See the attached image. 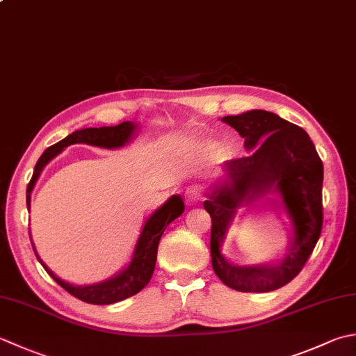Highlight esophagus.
Listing matches in <instances>:
<instances>
[{
    "instance_id": "obj_1",
    "label": "esophagus",
    "mask_w": 356,
    "mask_h": 356,
    "mask_svg": "<svg viewBox=\"0 0 356 356\" xmlns=\"http://www.w3.org/2000/svg\"><path fill=\"white\" fill-rule=\"evenodd\" d=\"M184 197H185L186 205H196V204H199L200 199H202L200 193L197 191V188H193V186L186 188Z\"/></svg>"
}]
</instances>
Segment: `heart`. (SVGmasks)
Here are the masks:
<instances>
[{
  "label": "heart",
  "mask_w": 356,
  "mask_h": 356,
  "mask_svg": "<svg viewBox=\"0 0 356 356\" xmlns=\"http://www.w3.org/2000/svg\"><path fill=\"white\" fill-rule=\"evenodd\" d=\"M207 146H208V149H211V148H213V145H211V143H207Z\"/></svg>",
  "instance_id": "obj_1"
}]
</instances>
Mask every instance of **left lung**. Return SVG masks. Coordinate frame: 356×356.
Instances as JSON below:
<instances>
[{"instance_id":"8db88e82","label":"left lung","mask_w":356,"mask_h":356,"mask_svg":"<svg viewBox=\"0 0 356 356\" xmlns=\"http://www.w3.org/2000/svg\"><path fill=\"white\" fill-rule=\"evenodd\" d=\"M245 138L248 156L225 162L228 180L214 185L204 208L211 216V262L219 280L238 291L266 293L289 284L307 262L321 236L324 168L315 145L298 124L268 111L227 115ZM277 192L294 225V238L282 260L261 266H234L220 252L237 208Z\"/></svg>"}]
</instances>
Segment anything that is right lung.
<instances>
[{"label":"right lung","instance_id":"right-lung-1","mask_svg":"<svg viewBox=\"0 0 356 356\" xmlns=\"http://www.w3.org/2000/svg\"><path fill=\"white\" fill-rule=\"evenodd\" d=\"M137 128L136 123L132 122H123L117 127H102V128H86L75 131L72 134H69L66 138H63L58 143H55L41 154L38 159L37 165L32 174V179L29 185H27V210L31 208V194L37 182L41 171L44 166L51 162V160L58 156L60 152L69 145L74 143H86L92 146H99V148L114 149L122 148L123 145H127L132 137H134V131ZM185 210V204L182 197L179 194H174L165 204L151 214V218L146 220V224L142 229L140 238L137 241V245L132 253V259L127 268H123L120 273L109 277V280L92 284V285H72L69 282H65L60 277L54 275L52 270H49L46 264L40 259V256L35 250L33 243V252L37 259L40 261L41 266L44 267L49 275L54 277V281L58 285H61L67 293L72 296L81 299L88 304H97V305H106L114 304L118 301H123L129 296H134L138 293L145 285H148L152 273H154L156 259H157V247L159 241L162 238L165 228L168 227L174 219H177L180 214ZM32 242V238H31Z\"/></svg>","mask_w":356,"mask_h":356}]
</instances>
